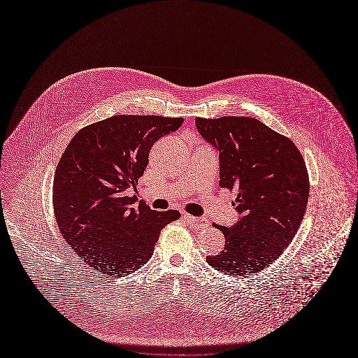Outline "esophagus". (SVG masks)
Returning a JSON list of instances; mask_svg holds the SVG:
<instances>
[{
    "label": "esophagus",
    "mask_w": 358,
    "mask_h": 358,
    "mask_svg": "<svg viewBox=\"0 0 358 358\" xmlns=\"http://www.w3.org/2000/svg\"><path fill=\"white\" fill-rule=\"evenodd\" d=\"M184 218L195 229H202V228H207L208 227V220H206V218L192 217V215H188V214H184Z\"/></svg>",
    "instance_id": "obj_1"
}]
</instances>
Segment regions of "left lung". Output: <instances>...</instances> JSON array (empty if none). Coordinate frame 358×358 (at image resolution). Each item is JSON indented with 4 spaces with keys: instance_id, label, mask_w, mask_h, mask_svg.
Segmentation results:
<instances>
[{
    "instance_id": "left-lung-1",
    "label": "left lung",
    "mask_w": 358,
    "mask_h": 358,
    "mask_svg": "<svg viewBox=\"0 0 358 358\" xmlns=\"http://www.w3.org/2000/svg\"><path fill=\"white\" fill-rule=\"evenodd\" d=\"M199 134L220 152V185L236 189L241 214L218 227L225 248L207 262L245 276L272 265L294 238L309 199V174L294 143L253 117L195 119Z\"/></svg>"
}]
</instances>
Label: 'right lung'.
Returning <instances> with one entry per match:
<instances>
[{
  "mask_svg": "<svg viewBox=\"0 0 358 358\" xmlns=\"http://www.w3.org/2000/svg\"><path fill=\"white\" fill-rule=\"evenodd\" d=\"M182 117L120 115L79 130L62 155L54 178V211L61 234L93 271L123 276L151 257L162 229L180 218L136 203V188L160 137Z\"/></svg>",
  "mask_w": 358,
  "mask_h": 358,
  "instance_id": "right-lung-1",
  "label": "right lung"
}]
</instances>
